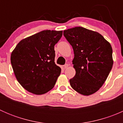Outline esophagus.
<instances>
[{
	"label": "esophagus",
	"mask_w": 123,
	"mask_h": 123,
	"mask_svg": "<svg viewBox=\"0 0 123 123\" xmlns=\"http://www.w3.org/2000/svg\"><path fill=\"white\" fill-rule=\"evenodd\" d=\"M68 67V64H65V65H64V69H66V68H67Z\"/></svg>",
	"instance_id": "1"
}]
</instances>
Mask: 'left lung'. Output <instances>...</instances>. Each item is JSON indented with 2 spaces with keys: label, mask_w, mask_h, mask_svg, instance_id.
<instances>
[{
  "label": "left lung",
  "mask_w": 123,
  "mask_h": 123,
  "mask_svg": "<svg viewBox=\"0 0 123 123\" xmlns=\"http://www.w3.org/2000/svg\"><path fill=\"white\" fill-rule=\"evenodd\" d=\"M74 50L75 75L69 80L74 90L85 96L102 86L113 65L111 44L99 33L76 27L64 31Z\"/></svg>",
  "instance_id": "left-lung-1"
}]
</instances>
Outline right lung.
<instances>
[{
    "label": "right lung",
    "instance_id": "right-lung-1",
    "mask_svg": "<svg viewBox=\"0 0 123 123\" xmlns=\"http://www.w3.org/2000/svg\"><path fill=\"white\" fill-rule=\"evenodd\" d=\"M62 36V31H42L21 40L12 51L15 75L29 92L43 95L54 87L61 72L55 63L54 46Z\"/></svg>",
    "mask_w": 123,
    "mask_h": 123
}]
</instances>
